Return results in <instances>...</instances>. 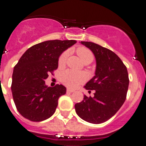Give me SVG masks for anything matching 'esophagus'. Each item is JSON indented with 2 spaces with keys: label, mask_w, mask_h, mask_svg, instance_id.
Wrapping results in <instances>:
<instances>
[{
  "label": "esophagus",
  "mask_w": 146,
  "mask_h": 146,
  "mask_svg": "<svg viewBox=\"0 0 146 146\" xmlns=\"http://www.w3.org/2000/svg\"><path fill=\"white\" fill-rule=\"evenodd\" d=\"M66 91H67V93H73V92H74V90H73V89H70V88H67V90H66Z\"/></svg>",
  "instance_id": "1"
}]
</instances>
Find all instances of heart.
Instances as JSON below:
<instances>
[{"label":"heart","instance_id":"obj_1","mask_svg":"<svg viewBox=\"0 0 146 146\" xmlns=\"http://www.w3.org/2000/svg\"><path fill=\"white\" fill-rule=\"evenodd\" d=\"M77 55H79L81 60L86 62H92L94 60V55L89 49L84 47H80L76 50ZM69 52L64 51L58 58L59 67H63L66 63ZM87 79L86 74L82 72H77L73 70H66L60 74V80L65 86L69 88H75L80 84L84 82Z\"/></svg>","mask_w":146,"mask_h":146}]
</instances>
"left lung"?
Listing matches in <instances>:
<instances>
[{"label":"left lung","instance_id":"1","mask_svg":"<svg viewBox=\"0 0 146 146\" xmlns=\"http://www.w3.org/2000/svg\"><path fill=\"white\" fill-rule=\"evenodd\" d=\"M95 55V76L86 83L87 90H95L94 97L84 95L81 102L75 104L77 114L91 123H104L114 115L123 105L129 87L126 66L110 50L91 42H81Z\"/></svg>","mask_w":146,"mask_h":146}]
</instances>
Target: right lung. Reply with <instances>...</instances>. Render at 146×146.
<instances>
[{
	"label": "right lung",
	"instance_id": "1",
	"mask_svg": "<svg viewBox=\"0 0 146 146\" xmlns=\"http://www.w3.org/2000/svg\"><path fill=\"white\" fill-rule=\"evenodd\" d=\"M75 40H50L32 46L22 55L14 68L11 92L18 112L31 121L51 117L58 100L66 92L62 85L47 87L44 80L58 66V58Z\"/></svg>",
	"mask_w": 146,
	"mask_h": 146
}]
</instances>
